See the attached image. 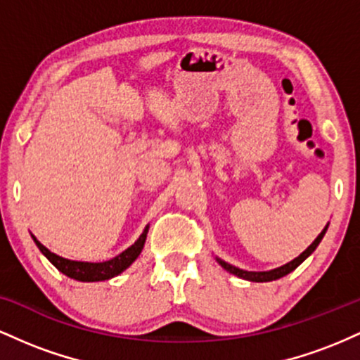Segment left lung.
Wrapping results in <instances>:
<instances>
[{"instance_id":"1","label":"left lung","mask_w":360,"mask_h":360,"mask_svg":"<svg viewBox=\"0 0 360 360\" xmlns=\"http://www.w3.org/2000/svg\"><path fill=\"white\" fill-rule=\"evenodd\" d=\"M326 229H328V223H326L325 229L321 230L320 235H318L315 240H313L311 245H309L307 250L301 252L298 257H295L292 260H289L288 264H284V266L276 267V269H271V271H245V269H240V267L232 266V264L225 262V260H221L220 257H214V259H217V262L220 264L223 269L229 271L230 274L237 276V278H242V279H245V281H252V283H269V281H276V279H279V278H284V276L289 274V272L295 271L296 267H298L300 264L303 262V260H307L309 255H311L313 252H315L316 247L320 245L321 238H323V235L326 233Z\"/></svg>"}]
</instances>
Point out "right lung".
<instances>
[{
    "instance_id": "right-lung-1",
    "label": "right lung",
    "mask_w": 360,
    "mask_h": 360,
    "mask_svg": "<svg viewBox=\"0 0 360 360\" xmlns=\"http://www.w3.org/2000/svg\"><path fill=\"white\" fill-rule=\"evenodd\" d=\"M147 232H148V225L143 229L142 235L135 240L134 245L128 247L127 250H123L122 254L117 255V257L105 260V262H82V260L64 259L60 257V255L53 254V252L49 250L45 245H42L34 235H32V238H34L35 245L39 247L40 252L51 260L62 274H65L71 279L81 281V283H96V281H106V279L115 278V276L122 274L123 271L128 269V267L135 262V259L139 257L140 252H142L143 243H146V238H147Z\"/></svg>"
}]
</instances>
